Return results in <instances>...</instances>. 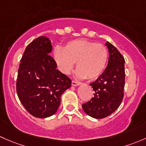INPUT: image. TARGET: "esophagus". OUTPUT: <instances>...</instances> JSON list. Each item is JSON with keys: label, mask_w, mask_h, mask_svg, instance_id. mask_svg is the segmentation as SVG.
I'll return each instance as SVG.
<instances>
[{"label": "esophagus", "mask_w": 146, "mask_h": 146, "mask_svg": "<svg viewBox=\"0 0 146 146\" xmlns=\"http://www.w3.org/2000/svg\"><path fill=\"white\" fill-rule=\"evenodd\" d=\"M80 85V82H77V81H75V80H72V85L73 86H78Z\"/></svg>", "instance_id": "1"}]
</instances>
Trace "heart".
I'll return each mask as SVG.
<instances>
[{"label": "heart", "mask_w": 146, "mask_h": 146, "mask_svg": "<svg viewBox=\"0 0 146 146\" xmlns=\"http://www.w3.org/2000/svg\"><path fill=\"white\" fill-rule=\"evenodd\" d=\"M54 58L64 74H68L76 62L78 78L94 80L102 74L106 67L108 51L101 44L84 39L74 40L64 46V50L56 48Z\"/></svg>", "instance_id": "b5f03b06"}]
</instances>
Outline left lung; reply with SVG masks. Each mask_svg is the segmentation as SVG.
I'll use <instances>...</instances> for the list:
<instances>
[{"label":"left lung","instance_id":"8db88e82","mask_svg":"<svg viewBox=\"0 0 146 146\" xmlns=\"http://www.w3.org/2000/svg\"><path fill=\"white\" fill-rule=\"evenodd\" d=\"M106 45L110 54L108 66L102 74L90 83L94 91V97L82 104L86 114L96 119L106 117L115 111L124 97L125 59L109 42Z\"/></svg>","mask_w":146,"mask_h":146}]
</instances>
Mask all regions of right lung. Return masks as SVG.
I'll return each instance as SVG.
<instances>
[{
    "mask_svg": "<svg viewBox=\"0 0 146 146\" xmlns=\"http://www.w3.org/2000/svg\"><path fill=\"white\" fill-rule=\"evenodd\" d=\"M50 39L40 36L27 46L20 60L16 89L26 110L36 117L53 115L71 80L56 69Z\"/></svg>",
    "mask_w": 146,
    "mask_h": 146,
    "instance_id": "obj_1",
    "label": "right lung"
}]
</instances>
